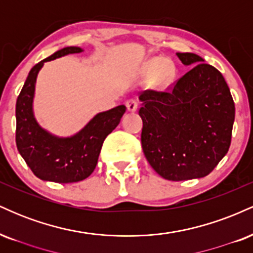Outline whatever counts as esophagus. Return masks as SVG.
<instances>
[{"label": "esophagus", "instance_id": "1", "mask_svg": "<svg viewBox=\"0 0 253 253\" xmlns=\"http://www.w3.org/2000/svg\"><path fill=\"white\" fill-rule=\"evenodd\" d=\"M138 106L139 103L135 98H129V100L126 102V107L127 109H128V112H135V110L138 109Z\"/></svg>", "mask_w": 253, "mask_h": 253}]
</instances>
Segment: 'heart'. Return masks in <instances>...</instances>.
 <instances>
[{
	"label": "heart",
	"instance_id": "b5f03b06",
	"mask_svg": "<svg viewBox=\"0 0 253 253\" xmlns=\"http://www.w3.org/2000/svg\"><path fill=\"white\" fill-rule=\"evenodd\" d=\"M147 70L150 74H156L157 72V78H158L161 82H167L175 74V68L173 65L169 62L163 63V60L156 58L152 59L147 65Z\"/></svg>",
	"mask_w": 253,
	"mask_h": 253
}]
</instances>
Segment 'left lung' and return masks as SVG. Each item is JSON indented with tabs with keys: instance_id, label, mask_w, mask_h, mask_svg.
Masks as SVG:
<instances>
[{
	"instance_id": "left-lung-1",
	"label": "left lung",
	"mask_w": 253,
	"mask_h": 253,
	"mask_svg": "<svg viewBox=\"0 0 253 253\" xmlns=\"http://www.w3.org/2000/svg\"><path fill=\"white\" fill-rule=\"evenodd\" d=\"M195 65L165 91L140 94L141 146L151 167L169 181L207 176L227 153L233 98L221 72L195 53H176Z\"/></svg>"
}]
</instances>
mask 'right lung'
<instances>
[{
    "mask_svg": "<svg viewBox=\"0 0 253 253\" xmlns=\"http://www.w3.org/2000/svg\"><path fill=\"white\" fill-rule=\"evenodd\" d=\"M76 46L64 47L42 60L28 74L16 100V146L32 172L42 181L74 183L85 179L97 164L101 147L109 133L118 126L126 107L100 113L77 134L58 138L38 125L33 115V97L38 72L43 63L69 53H80Z\"/></svg>",
    "mask_w": 253,
    "mask_h": 253,
    "instance_id": "right-lung-1",
    "label": "right lung"
}]
</instances>
